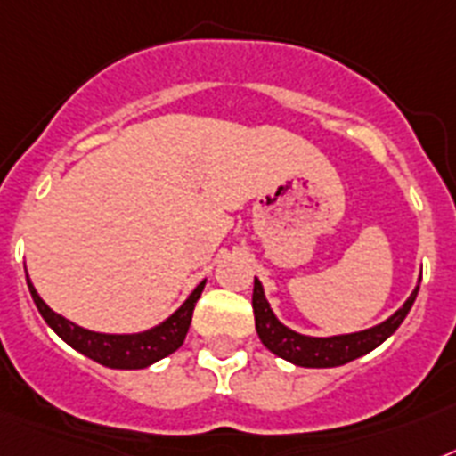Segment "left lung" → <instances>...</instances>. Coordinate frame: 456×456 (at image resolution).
<instances>
[{"label":"left lung","mask_w":456,"mask_h":456,"mask_svg":"<svg viewBox=\"0 0 456 456\" xmlns=\"http://www.w3.org/2000/svg\"><path fill=\"white\" fill-rule=\"evenodd\" d=\"M417 292H419V285L412 289V294L405 299L399 311L387 317L385 322L364 329V331L327 336V338L297 334L294 329L285 327L271 311L269 301L264 297L262 282L257 278H255V289H252V311H255V327H257L259 340L273 354L297 366H305V369H331V366H343L352 359L364 357L370 350H376L380 343H385L401 327V322L415 304Z\"/></svg>","instance_id":"obj_1"}]
</instances>
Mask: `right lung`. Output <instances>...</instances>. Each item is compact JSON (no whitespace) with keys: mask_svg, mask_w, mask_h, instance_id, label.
Instances as JSON below:
<instances>
[{"mask_svg":"<svg viewBox=\"0 0 456 456\" xmlns=\"http://www.w3.org/2000/svg\"><path fill=\"white\" fill-rule=\"evenodd\" d=\"M204 285L206 281L199 282L194 292L187 297L185 304L174 315H169L164 322L148 329V331H141V334H99V331L83 329L78 324L69 322L67 317L57 315L51 305L41 299L32 281H29V275H27L29 294H32L34 304L39 308L41 317L48 322V327L80 354H86V357L94 359L97 364L109 366V369H145V366L155 364V362L169 357L171 352L178 350L185 340L190 322H192L194 305L204 292Z\"/></svg>","mask_w":456,"mask_h":456,"instance_id":"right-lung-1","label":"right lung"}]
</instances>
